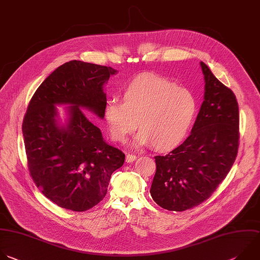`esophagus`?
<instances>
[{
    "label": "esophagus",
    "instance_id": "obj_1",
    "mask_svg": "<svg viewBox=\"0 0 260 260\" xmlns=\"http://www.w3.org/2000/svg\"><path fill=\"white\" fill-rule=\"evenodd\" d=\"M136 159H137L136 155H133V154H126L125 155V162H127V163L134 162Z\"/></svg>",
    "mask_w": 260,
    "mask_h": 260
}]
</instances>
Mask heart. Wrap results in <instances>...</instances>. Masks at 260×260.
I'll return each mask as SVG.
<instances>
[{
    "label": "heart",
    "mask_w": 260,
    "mask_h": 260,
    "mask_svg": "<svg viewBox=\"0 0 260 260\" xmlns=\"http://www.w3.org/2000/svg\"><path fill=\"white\" fill-rule=\"evenodd\" d=\"M121 98L122 102L116 98L106 101L104 121L116 142H124L138 125L141 131L134 140L137 147L152 145L160 152L177 148L187 137L196 115L194 95L154 73H142L126 81Z\"/></svg>",
    "instance_id": "b5f03b06"
}]
</instances>
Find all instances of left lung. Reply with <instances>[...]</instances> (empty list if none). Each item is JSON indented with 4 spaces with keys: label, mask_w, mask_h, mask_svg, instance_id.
<instances>
[{
    "label": "left lung",
    "mask_w": 260,
    "mask_h": 260,
    "mask_svg": "<svg viewBox=\"0 0 260 260\" xmlns=\"http://www.w3.org/2000/svg\"><path fill=\"white\" fill-rule=\"evenodd\" d=\"M204 101L187 140L165 156H156L150 189L153 200L170 211H184L207 200L225 179L238 153L237 99L208 66Z\"/></svg>",
    "instance_id": "8db88e82"
}]
</instances>
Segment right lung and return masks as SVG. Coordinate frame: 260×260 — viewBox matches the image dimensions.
Masks as SVG:
<instances>
[{"label":"right lung","mask_w":260,"mask_h":260,"mask_svg":"<svg viewBox=\"0 0 260 260\" xmlns=\"http://www.w3.org/2000/svg\"><path fill=\"white\" fill-rule=\"evenodd\" d=\"M116 73L72 60L54 70L29 102L22 123L28 170L42 193L62 208L80 212L97 205L123 165L124 154L105 142L81 110L104 118V84ZM56 105H68L64 124Z\"/></svg>","instance_id":"right-lung-1"}]
</instances>
